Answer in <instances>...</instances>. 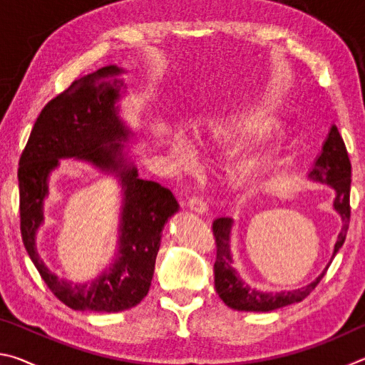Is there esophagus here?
<instances>
[{
    "mask_svg": "<svg viewBox=\"0 0 365 365\" xmlns=\"http://www.w3.org/2000/svg\"><path fill=\"white\" fill-rule=\"evenodd\" d=\"M188 206H190V209H193V211L201 212V214L206 212V209H207L206 201L202 200L201 196H191L188 200Z\"/></svg>",
    "mask_w": 365,
    "mask_h": 365,
    "instance_id": "esophagus-1",
    "label": "esophagus"
}]
</instances>
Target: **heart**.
<instances>
[{
    "label": "heart",
    "mask_w": 365,
    "mask_h": 365,
    "mask_svg": "<svg viewBox=\"0 0 365 365\" xmlns=\"http://www.w3.org/2000/svg\"><path fill=\"white\" fill-rule=\"evenodd\" d=\"M272 125H274V119L265 113H257V110L256 113H252V110L250 113H233L207 120L205 127L197 132L195 141L200 146L228 145L267 132ZM172 154H174L177 168L180 170H190L193 168V158H191L183 141L175 140L172 143ZM270 158L272 151L261 150L238 160L230 170L232 180L238 185L248 183L270 163Z\"/></svg>",
    "instance_id": "b5f03b06"
}]
</instances>
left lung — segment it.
Listing matches in <instances>:
<instances>
[{
    "label": "left lung",
    "instance_id": "1",
    "mask_svg": "<svg viewBox=\"0 0 365 365\" xmlns=\"http://www.w3.org/2000/svg\"><path fill=\"white\" fill-rule=\"evenodd\" d=\"M309 177L314 180L330 185L336 191V197L333 206L336 212L341 215L343 228L341 233L338 235V242L335 245V252L341 248L346 233L349 228L351 219V206H349V193H351V163L346 145L339 135L338 128L333 125L330 128L329 137L324 143V150L317 158L314 169ZM232 219L219 217L212 224V235L215 240V262H214V283L215 292L220 296V299L225 302L228 307L237 309V311H252V312H267L274 311L283 306L299 302L309 296L314 288L319 285V282L324 279L325 272L319 277L316 282L304 288L294 289V292H280V293H262L250 288L248 285L238 279L237 272L232 269V255L230 245H228V237H230ZM329 269V267H327Z\"/></svg>",
    "mask_w": 365,
    "mask_h": 365
}]
</instances>
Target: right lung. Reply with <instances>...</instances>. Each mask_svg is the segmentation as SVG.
Returning a JSON list of instances; mask_svg holds the SVG:
<instances>
[{
    "label": "right lung",
    "mask_w": 365,
    "mask_h": 365,
    "mask_svg": "<svg viewBox=\"0 0 365 365\" xmlns=\"http://www.w3.org/2000/svg\"><path fill=\"white\" fill-rule=\"evenodd\" d=\"M117 66H104L80 77L46 103L19 159V211L22 242L51 293L76 311L119 312L137 306L150 292L163 228L178 205L156 182L141 180L137 169L122 164L120 148L128 132L115 114L122 82ZM114 143V145L110 143ZM110 144V147H106ZM59 157H80L101 168L120 167L126 205L121 226V251L116 262L96 281L72 286L59 281L34 251V232L42 220L48 170Z\"/></svg>",
    "instance_id": "right-lung-1"
}]
</instances>
